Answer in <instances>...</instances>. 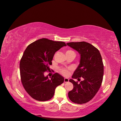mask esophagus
I'll use <instances>...</instances> for the list:
<instances>
[{
    "mask_svg": "<svg viewBox=\"0 0 121 121\" xmlns=\"http://www.w3.org/2000/svg\"><path fill=\"white\" fill-rule=\"evenodd\" d=\"M64 82H69V79L67 78H64Z\"/></svg>",
    "mask_w": 121,
    "mask_h": 121,
    "instance_id": "34e87169",
    "label": "esophagus"
}]
</instances>
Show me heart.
<instances>
[{"mask_svg": "<svg viewBox=\"0 0 121 121\" xmlns=\"http://www.w3.org/2000/svg\"><path fill=\"white\" fill-rule=\"evenodd\" d=\"M66 55L68 58L69 57H73V58H74V57L76 55V53L73 50L71 49H69L66 50ZM58 70L61 74H62L64 76H68L69 73V69H68L61 67L58 69Z\"/></svg>", "mask_w": 121, "mask_h": 121, "instance_id": "b5f03b06", "label": "heart"}]
</instances>
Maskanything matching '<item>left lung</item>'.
<instances>
[{
  "mask_svg": "<svg viewBox=\"0 0 121 121\" xmlns=\"http://www.w3.org/2000/svg\"><path fill=\"white\" fill-rule=\"evenodd\" d=\"M68 46L75 49L80 54V64L74 71L72 78H80L78 81L69 79L73 84V89L68 93L72 102L83 104L91 100L97 93L102 83L104 75V64L99 50L92 44L85 42H70Z\"/></svg>",
  "mask_w": 121,
  "mask_h": 121,
  "instance_id": "8db88e82",
  "label": "left lung"
}]
</instances>
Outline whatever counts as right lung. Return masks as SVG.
Wrapping results in <instances>:
<instances>
[{
  "mask_svg": "<svg viewBox=\"0 0 121 121\" xmlns=\"http://www.w3.org/2000/svg\"><path fill=\"white\" fill-rule=\"evenodd\" d=\"M66 44L43 38L32 43L25 49L20 63L22 84L33 99L44 101L50 99L55 89L64 82V78L58 73L50 79L44 73L50 71L53 56L57 50Z\"/></svg>",
  "mask_w": 121,
  "mask_h": 121,
  "instance_id": "right-lung-1",
  "label": "right lung"
}]
</instances>
